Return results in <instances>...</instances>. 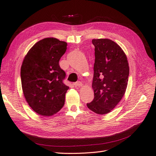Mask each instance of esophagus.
I'll return each instance as SVG.
<instances>
[{
  "label": "esophagus",
  "mask_w": 156,
  "mask_h": 156,
  "mask_svg": "<svg viewBox=\"0 0 156 156\" xmlns=\"http://www.w3.org/2000/svg\"><path fill=\"white\" fill-rule=\"evenodd\" d=\"M73 85L75 87H81L83 86V83L79 81V82H76V83H73Z\"/></svg>",
  "instance_id": "1"
}]
</instances>
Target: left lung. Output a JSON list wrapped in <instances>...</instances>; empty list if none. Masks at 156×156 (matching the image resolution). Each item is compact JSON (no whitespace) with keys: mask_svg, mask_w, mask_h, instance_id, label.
Masks as SVG:
<instances>
[{"mask_svg":"<svg viewBox=\"0 0 156 156\" xmlns=\"http://www.w3.org/2000/svg\"><path fill=\"white\" fill-rule=\"evenodd\" d=\"M95 47L92 89L94 98L87 103L90 110L99 115L110 112L123 98L129 73L127 56L115 41L93 39Z\"/></svg>","mask_w":156,"mask_h":156,"instance_id":"left-lung-1","label":"left lung"}]
</instances>
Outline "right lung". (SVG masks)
<instances>
[{"label": "right lung", "instance_id": "obj_1", "mask_svg": "<svg viewBox=\"0 0 156 156\" xmlns=\"http://www.w3.org/2000/svg\"><path fill=\"white\" fill-rule=\"evenodd\" d=\"M67 45L55 37H46L33 45L23 61V92L32 109L41 116H53L64 105L69 87L62 82L66 73L59 60Z\"/></svg>", "mask_w": 156, "mask_h": 156}]
</instances>
